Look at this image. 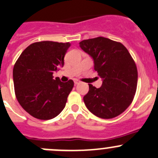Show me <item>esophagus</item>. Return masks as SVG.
<instances>
[{
    "instance_id": "34e87169",
    "label": "esophagus",
    "mask_w": 158,
    "mask_h": 158,
    "mask_svg": "<svg viewBox=\"0 0 158 158\" xmlns=\"http://www.w3.org/2000/svg\"><path fill=\"white\" fill-rule=\"evenodd\" d=\"M74 83H75V85H78L79 83H80V82H79V80H75Z\"/></svg>"
}]
</instances>
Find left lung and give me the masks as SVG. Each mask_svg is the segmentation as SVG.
Listing matches in <instances>:
<instances>
[{
    "label": "left lung",
    "mask_w": 158,
    "mask_h": 158,
    "mask_svg": "<svg viewBox=\"0 0 158 158\" xmlns=\"http://www.w3.org/2000/svg\"><path fill=\"white\" fill-rule=\"evenodd\" d=\"M79 46L94 62L102 79L99 88L89 84L83 100L89 110L102 119L121 114L132 102L137 85V69L126 47L120 42L97 37L83 40Z\"/></svg>",
    "instance_id": "left-lung-1"
}]
</instances>
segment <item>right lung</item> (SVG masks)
I'll return each instance as SVG.
<instances>
[{
    "label": "right lung",
    "instance_id": "obj_1",
    "mask_svg": "<svg viewBox=\"0 0 158 158\" xmlns=\"http://www.w3.org/2000/svg\"><path fill=\"white\" fill-rule=\"evenodd\" d=\"M69 42H35L27 46L15 64L13 80L15 96L31 116L51 120L65 108L74 82L53 79V73L64 65Z\"/></svg>",
    "mask_w": 158,
    "mask_h": 158
}]
</instances>
